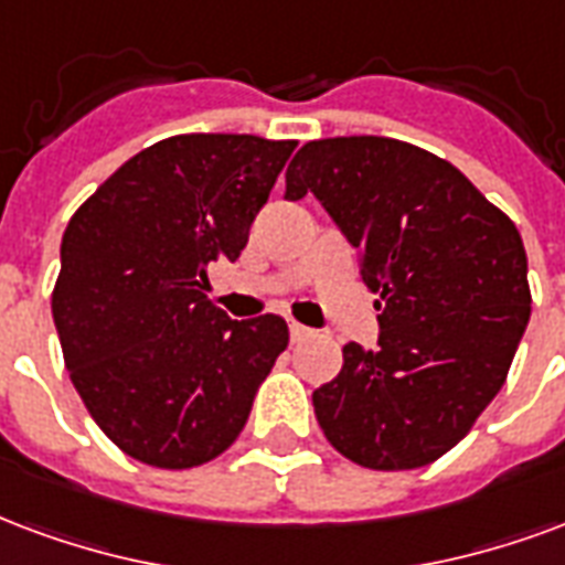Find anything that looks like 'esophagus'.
I'll return each mask as SVG.
<instances>
[{"instance_id":"34e87169","label":"esophagus","mask_w":565,"mask_h":565,"mask_svg":"<svg viewBox=\"0 0 565 565\" xmlns=\"http://www.w3.org/2000/svg\"><path fill=\"white\" fill-rule=\"evenodd\" d=\"M290 338H294V341H305V338H311V329L294 320V323H290Z\"/></svg>"}]
</instances>
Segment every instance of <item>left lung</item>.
I'll list each match as a JSON object with an SVG mask.
<instances>
[{
    "label": "left lung",
    "instance_id": "1",
    "mask_svg": "<svg viewBox=\"0 0 565 565\" xmlns=\"http://www.w3.org/2000/svg\"><path fill=\"white\" fill-rule=\"evenodd\" d=\"M315 194L362 254L377 350L344 347L315 392L326 440L367 470H413L461 443L503 388L530 320L512 218L458 167L392 137L305 143L287 200Z\"/></svg>",
    "mask_w": 565,
    "mask_h": 565
}]
</instances>
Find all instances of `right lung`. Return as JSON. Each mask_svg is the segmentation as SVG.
Instances as JSON below:
<instances>
[{
    "instance_id": "add662e5",
    "label": "right lung",
    "mask_w": 565,
    "mask_h": 565,
    "mask_svg": "<svg viewBox=\"0 0 565 565\" xmlns=\"http://www.w3.org/2000/svg\"><path fill=\"white\" fill-rule=\"evenodd\" d=\"M296 140L177 134L128 158L62 236L53 323L71 383L134 461L218 458L290 341L281 317L230 320L203 290L236 260Z\"/></svg>"
}]
</instances>
